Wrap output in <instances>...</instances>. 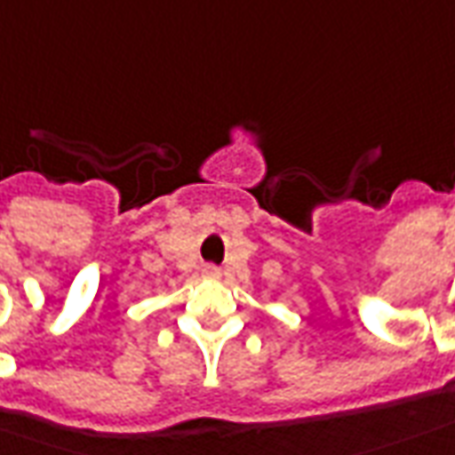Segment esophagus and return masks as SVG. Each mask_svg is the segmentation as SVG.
Returning <instances> with one entry per match:
<instances>
[{
	"label": "esophagus",
	"instance_id": "obj_1",
	"mask_svg": "<svg viewBox=\"0 0 455 455\" xmlns=\"http://www.w3.org/2000/svg\"><path fill=\"white\" fill-rule=\"evenodd\" d=\"M204 274H209V276H219V268L206 267V268H204Z\"/></svg>",
	"mask_w": 455,
	"mask_h": 455
}]
</instances>
